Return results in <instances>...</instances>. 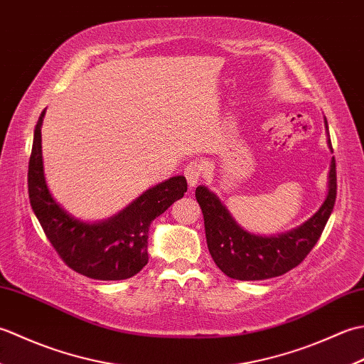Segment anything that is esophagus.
<instances>
[{"instance_id":"esophagus-1","label":"esophagus","mask_w":364,"mask_h":364,"mask_svg":"<svg viewBox=\"0 0 364 364\" xmlns=\"http://www.w3.org/2000/svg\"><path fill=\"white\" fill-rule=\"evenodd\" d=\"M205 173V166L202 161H191L189 164L184 167V176L189 183L191 188H194L196 184L200 181V178Z\"/></svg>"}]
</instances>
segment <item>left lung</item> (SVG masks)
I'll return each mask as SVG.
<instances>
[{
    "instance_id": "8db88e82",
    "label": "left lung",
    "mask_w": 364,
    "mask_h": 364,
    "mask_svg": "<svg viewBox=\"0 0 364 364\" xmlns=\"http://www.w3.org/2000/svg\"><path fill=\"white\" fill-rule=\"evenodd\" d=\"M328 146L333 151L330 136ZM196 198L203 213L208 249L222 272L235 280L244 282L274 278L299 266L326 228L336 200L335 158H331L330 164L327 198L319 211L300 227L278 236H258L245 231L228 213L219 197L206 186L196 189Z\"/></svg>"
}]
</instances>
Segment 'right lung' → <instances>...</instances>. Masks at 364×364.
<instances>
[{
	"label": "right lung",
	"instance_id": "add662e5",
	"mask_svg": "<svg viewBox=\"0 0 364 364\" xmlns=\"http://www.w3.org/2000/svg\"><path fill=\"white\" fill-rule=\"evenodd\" d=\"M37 120L28 168L29 202L46 237L65 264L94 280H125L149 262V227L188 191L186 178L172 176L145 191L114 218L89 223L75 219L50 194L43 175L42 122Z\"/></svg>",
	"mask_w": 364,
	"mask_h": 364
}]
</instances>
